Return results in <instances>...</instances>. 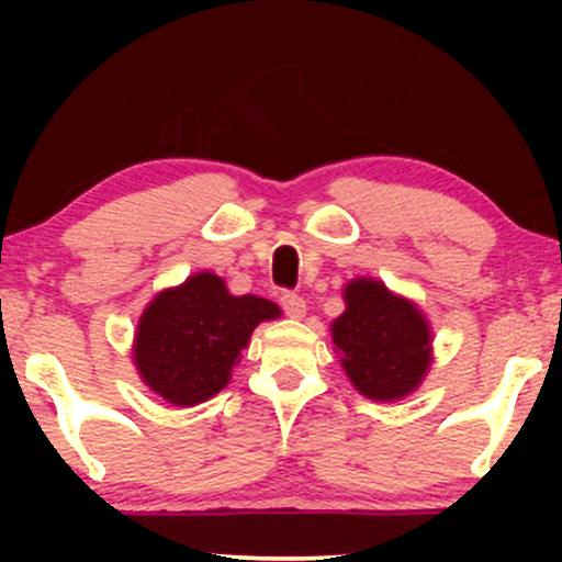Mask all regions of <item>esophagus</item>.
<instances>
[{"label":"esophagus","instance_id":"34e87169","mask_svg":"<svg viewBox=\"0 0 562 562\" xmlns=\"http://www.w3.org/2000/svg\"><path fill=\"white\" fill-rule=\"evenodd\" d=\"M280 303H282V308H285L288 317H293V319H303V317H306V301H303L301 295H295V293H282Z\"/></svg>","mask_w":562,"mask_h":562}]
</instances>
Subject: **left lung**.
I'll list each match as a JSON object with an SVG mask.
<instances>
[{
    "instance_id": "8db88e82",
    "label": "left lung",
    "mask_w": 562,
    "mask_h": 562,
    "mask_svg": "<svg viewBox=\"0 0 562 562\" xmlns=\"http://www.w3.org/2000/svg\"><path fill=\"white\" fill-rule=\"evenodd\" d=\"M330 335L346 378L372 402H402L434 364V330L423 308L378 277H353Z\"/></svg>"
}]
</instances>
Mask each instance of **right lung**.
Masks as SVG:
<instances>
[{"label":"right lung","instance_id":"add662e5","mask_svg":"<svg viewBox=\"0 0 562 562\" xmlns=\"http://www.w3.org/2000/svg\"><path fill=\"white\" fill-rule=\"evenodd\" d=\"M282 308L261 295H232L214 272L160 290L139 314L132 362L142 383L173 406H195L227 389L261 322Z\"/></svg>","mask_w":562,"mask_h":562}]
</instances>
